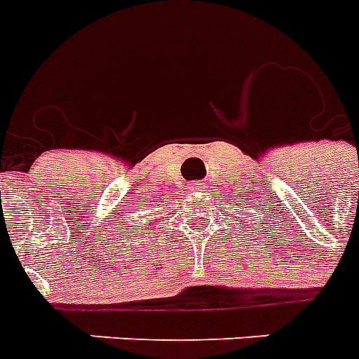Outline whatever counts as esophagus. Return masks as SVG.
Returning a JSON list of instances; mask_svg holds the SVG:
<instances>
[{
    "instance_id": "34e87169",
    "label": "esophagus",
    "mask_w": 359,
    "mask_h": 359,
    "mask_svg": "<svg viewBox=\"0 0 359 359\" xmlns=\"http://www.w3.org/2000/svg\"><path fill=\"white\" fill-rule=\"evenodd\" d=\"M194 188H195V186H194Z\"/></svg>"
}]
</instances>
